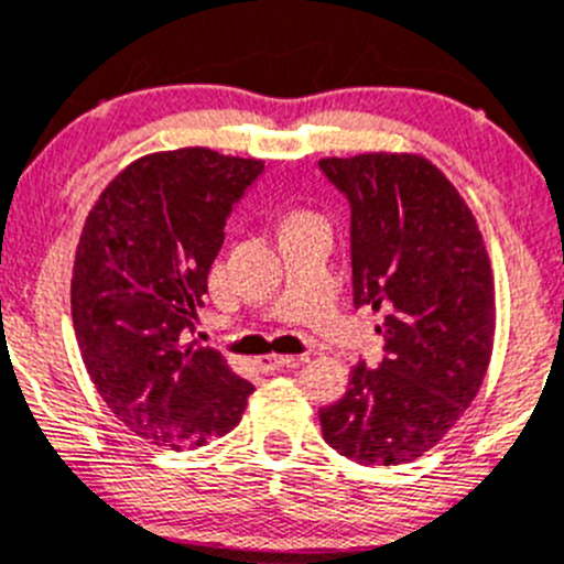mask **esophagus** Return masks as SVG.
<instances>
[{
  "label": "esophagus",
  "instance_id": "esophagus-1",
  "mask_svg": "<svg viewBox=\"0 0 564 564\" xmlns=\"http://www.w3.org/2000/svg\"><path fill=\"white\" fill-rule=\"evenodd\" d=\"M303 362H306L303 357H278V354H270V357H263L258 365H261L263 370H283V368L294 370V368H301Z\"/></svg>",
  "mask_w": 564,
  "mask_h": 564
}]
</instances>
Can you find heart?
I'll return each instance as SVG.
<instances>
[{"instance_id": "heart-1", "label": "heart", "mask_w": 564, "mask_h": 564, "mask_svg": "<svg viewBox=\"0 0 564 564\" xmlns=\"http://www.w3.org/2000/svg\"><path fill=\"white\" fill-rule=\"evenodd\" d=\"M303 225H326V221L319 219L317 213L312 210H292L286 219H283V230H286V227H303Z\"/></svg>"}]
</instances>
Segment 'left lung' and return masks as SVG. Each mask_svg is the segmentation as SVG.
<instances>
[{
	"label": "left lung",
	"instance_id": "8db88e82",
	"mask_svg": "<svg viewBox=\"0 0 564 564\" xmlns=\"http://www.w3.org/2000/svg\"><path fill=\"white\" fill-rule=\"evenodd\" d=\"M351 205L354 306L382 312L384 357L319 410L323 438L362 466L421 458L478 395L495 345V275L458 187L421 154L323 156Z\"/></svg>",
	"mask_w": 564,
	"mask_h": 564
}]
</instances>
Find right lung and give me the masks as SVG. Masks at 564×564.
Masks as SVG:
<instances>
[{"label": "right lung", "instance_id": "add662e5", "mask_svg": "<svg viewBox=\"0 0 564 564\" xmlns=\"http://www.w3.org/2000/svg\"><path fill=\"white\" fill-rule=\"evenodd\" d=\"M263 160L176 149L126 165L98 196L73 267V326L100 399L143 441L194 449L236 427L256 388L194 332L232 205Z\"/></svg>", "mask_w": 564, "mask_h": 564}]
</instances>
